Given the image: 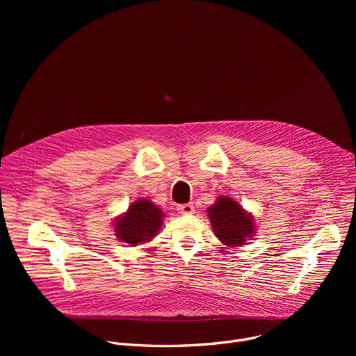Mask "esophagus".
<instances>
[{"label": "esophagus", "mask_w": 356, "mask_h": 356, "mask_svg": "<svg viewBox=\"0 0 356 356\" xmlns=\"http://www.w3.org/2000/svg\"><path fill=\"white\" fill-rule=\"evenodd\" d=\"M177 210H179L181 214H193V213L195 211V209H194V206L191 204V202H187V204L179 206Z\"/></svg>", "instance_id": "esophagus-1"}]
</instances>
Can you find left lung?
<instances>
[{"label":"left lung","mask_w":356,"mask_h":356,"mask_svg":"<svg viewBox=\"0 0 356 356\" xmlns=\"http://www.w3.org/2000/svg\"><path fill=\"white\" fill-rule=\"evenodd\" d=\"M207 213L216 236L224 245L239 246L255 234L252 216L229 197H220Z\"/></svg>","instance_id":"obj_1"}]
</instances>
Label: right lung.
Here are the masks:
<instances>
[{
  "label": "right lung",
  "mask_w": 356,
  "mask_h": 356,
  "mask_svg": "<svg viewBox=\"0 0 356 356\" xmlns=\"http://www.w3.org/2000/svg\"><path fill=\"white\" fill-rule=\"evenodd\" d=\"M162 211L154 202L139 198L129 206L128 211L115 221V235L121 242L132 246L154 238L162 227Z\"/></svg>",
  "instance_id": "obj_1"
}]
</instances>
